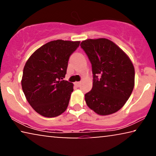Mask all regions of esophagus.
Returning <instances> with one entry per match:
<instances>
[{
    "instance_id": "obj_1",
    "label": "esophagus",
    "mask_w": 156,
    "mask_h": 156,
    "mask_svg": "<svg viewBox=\"0 0 156 156\" xmlns=\"http://www.w3.org/2000/svg\"><path fill=\"white\" fill-rule=\"evenodd\" d=\"M80 84H81L80 82H74V85H75V86L77 87H80Z\"/></svg>"
}]
</instances>
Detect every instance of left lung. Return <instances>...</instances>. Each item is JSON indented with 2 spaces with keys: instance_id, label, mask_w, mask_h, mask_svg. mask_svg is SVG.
<instances>
[{
  "instance_id": "1",
  "label": "left lung",
  "mask_w": 156,
  "mask_h": 156,
  "mask_svg": "<svg viewBox=\"0 0 156 156\" xmlns=\"http://www.w3.org/2000/svg\"><path fill=\"white\" fill-rule=\"evenodd\" d=\"M80 45L91 62L94 76L92 89L84 96L87 105L101 116L116 113L129 99L135 84L131 59L106 38L83 40Z\"/></svg>"
}]
</instances>
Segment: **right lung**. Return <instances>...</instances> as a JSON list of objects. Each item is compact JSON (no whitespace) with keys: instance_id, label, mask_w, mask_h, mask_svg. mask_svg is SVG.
I'll list each match as a JSON object with an SVG mask.
<instances>
[{"instance_id":"1","label":"right lung","mask_w":156,"mask_h":156,"mask_svg":"<svg viewBox=\"0 0 156 156\" xmlns=\"http://www.w3.org/2000/svg\"><path fill=\"white\" fill-rule=\"evenodd\" d=\"M80 41L53 40L36 50L23 69L21 85L34 110L42 116H58L67 109L74 84L62 80L69 56Z\"/></svg>"}]
</instances>
